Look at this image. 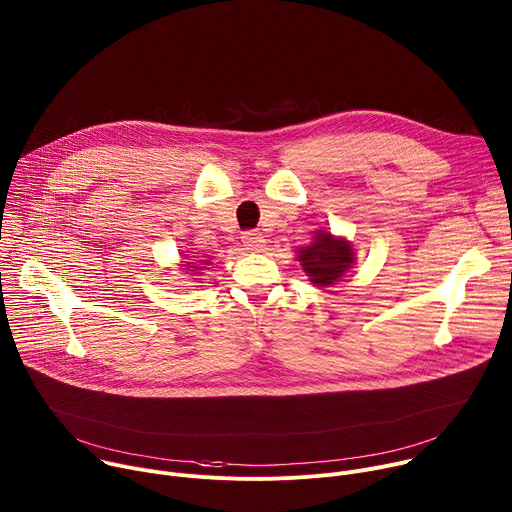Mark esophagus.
Instances as JSON below:
<instances>
[{"label": "esophagus", "mask_w": 512, "mask_h": 512, "mask_svg": "<svg viewBox=\"0 0 512 512\" xmlns=\"http://www.w3.org/2000/svg\"><path fill=\"white\" fill-rule=\"evenodd\" d=\"M241 239H243V243H245V247H247L249 251L259 253V251L265 249V239H263L261 233H257V231H245Z\"/></svg>", "instance_id": "34e87169"}]
</instances>
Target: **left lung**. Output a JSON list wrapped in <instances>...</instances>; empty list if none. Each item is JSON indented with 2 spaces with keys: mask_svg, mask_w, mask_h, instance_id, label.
I'll return each instance as SVG.
<instances>
[{
  "mask_svg": "<svg viewBox=\"0 0 512 512\" xmlns=\"http://www.w3.org/2000/svg\"><path fill=\"white\" fill-rule=\"evenodd\" d=\"M296 253L306 275L318 287H328L340 281L344 273L354 265L352 243L326 231H316L314 241L306 247H300Z\"/></svg>",
  "mask_w": 512,
  "mask_h": 512,
  "instance_id": "8db88e82",
  "label": "left lung"
}]
</instances>
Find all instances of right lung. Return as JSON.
<instances>
[{"label":"right lung","instance_id":"1","mask_svg":"<svg viewBox=\"0 0 512 512\" xmlns=\"http://www.w3.org/2000/svg\"><path fill=\"white\" fill-rule=\"evenodd\" d=\"M206 263H208L206 259H200V261H196V263H194V261H186V269H188V271H194V273H196V271L204 269L202 265H206Z\"/></svg>","mask_w":512,"mask_h":512}]
</instances>
